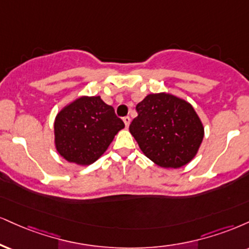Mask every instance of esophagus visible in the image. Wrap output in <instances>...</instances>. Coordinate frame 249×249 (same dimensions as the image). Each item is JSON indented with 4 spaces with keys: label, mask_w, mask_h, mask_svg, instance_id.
<instances>
[{
    "label": "esophagus",
    "mask_w": 249,
    "mask_h": 249,
    "mask_svg": "<svg viewBox=\"0 0 249 249\" xmlns=\"http://www.w3.org/2000/svg\"><path fill=\"white\" fill-rule=\"evenodd\" d=\"M123 122H124V124H125V126L126 127H128V125H130V122H131V119H130V117H124V118H123Z\"/></svg>",
    "instance_id": "1"
}]
</instances>
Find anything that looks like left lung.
<instances>
[{"label": "left lung", "instance_id": "left-lung-1", "mask_svg": "<svg viewBox=\"0 0 249 249\" xmlns=\"http://www.w3.org/2000/svg\"><path fill=\"white\" fill-rule=\"evenodd\" d=\"M130 125L143 154L162 168H179L196 157L204 125L188 101L168 92L148 94Z\"/></svg>", "mask_w": 249, "mask_h": 249}]
</instances>
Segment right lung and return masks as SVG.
Listing matches in <instances>:
<instances>
[{
	"label": "right lung",
	"mask_w": 249,
	"mask_h": 249,
	"mask_svg": "<svg viewBox=\"0 0 249 249\" xmlns=\"http://www.w3.org/2000/svg\"><path fill=\"white\" fill-rule=\"evenodd\" d=\"M125 127L101 96H79L56 113L54 146L60 157L77 166H89L106 153Z\"/></svg>",
	"instance_id": "1"
}]
</instances>
